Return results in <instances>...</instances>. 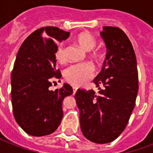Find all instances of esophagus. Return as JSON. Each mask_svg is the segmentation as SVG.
<instances>
[{"mask_svg":"<svg viewBox=\"0 0 153 153\" xmlns=\"http://www.w3.org/2000/svg\"><path fill=\"white\" fill-rule=\"evenodd\" d=\"M77 89H78V88H77L76 87H73V92H74V93H76Z\"/></svg>","mask_w":153,"mask_h":153,"instance_id":"esophagus-1","label":"esophagus"}]
</instances>
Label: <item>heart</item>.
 I'll return each mask as SVG.
<instances>
[{
    "mask_svg": "<svg viewBox=\"0 0 153 153\" xmlns=\"http://www.w3.org/2000/svg\"><path fill=\"white\" fill-rule=\"evenodd\" d=\"M77 42L79 44L85 51H91L96 46V40L93 35L83 32L77 36ZM56 60L63 63L65 61V44H60L56 51ZM94 74V67L92 64L88 62L74 64L68 67L65 71V79L74 86H80L88 82Z\"/></svg>",
    "mask_w": 153,
    "mask_h": 153,
    "instance_id": "heart-1",
    "label": "heart"
}]
</instances>
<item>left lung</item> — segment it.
Returning <instances> with one entry per match:
<instances>
[{
  "label": "left lung",
  "mask_w": 153,
  "mask_h": 153,
  "mask_svg": "<svg viewBox=\"0 0 153 153\" xmlns=\"http://www.w3.org/2000/svg\"><path fill=\"white\" fill-rule=\"evenodd\" d=\"M106 55L93 83L99 92L78 89L75 94L83 136L96 143L115 140L124 131L138 91L137 60L130 41L120 28L103 27L100 33Z\"/></svg>",
  "instance_id": "1"
}]
</instances>
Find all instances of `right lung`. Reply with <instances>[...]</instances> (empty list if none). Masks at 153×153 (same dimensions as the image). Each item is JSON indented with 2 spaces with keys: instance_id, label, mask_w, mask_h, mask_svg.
<instances>
[{
  "instance_id": "1",
  "label": "right lung",
  "mask_w": 153,
  "mask_h": 153,
  "mask_svg": "<svg viewBox=\"0 0 153 153\" xmlns=\"http://www.w3.org/2000/svg\"><path fill=\"white\" fill-rule=\"evenodd\" d=\"M69 32L44 27L33 32L22 43L11 73V101L16 122L32 136H45L56 130L63 117L64 98L73 93L64 83L49 89L51 79H60L56 69V42L66 40Z\"/></svg>"
}]
</instances>
